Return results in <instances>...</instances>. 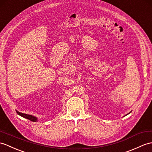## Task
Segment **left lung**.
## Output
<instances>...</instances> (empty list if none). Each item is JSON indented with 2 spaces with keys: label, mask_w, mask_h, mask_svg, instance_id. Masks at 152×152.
<instances>
[{
  "label": "left lung",
  "mask_w": 152,
  "mask_h": 152,
  "mask_svg": "<svg viewBox=\"0 0 152 152\" xmlns=\"http://www.w3.org/2000/svg\"><path fill=\"white\" fill-rule=\"evenodd\" d=\"M130 113H131V112H130Z\"/></svg>",
  "instance_id": "obj_1"
}]
</instances>
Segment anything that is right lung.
Returning a JSON list of instances; mask_svg holds the SVG:
<instances>
[{
    "instance_id": "1",
    "label": "right lung",
    "mask_w": 152,
    "mask_h": 152,
    "mask_svg": "<svg viewBox=\"0 0 152 152\" xmlns=\"http://www.w3.org/2000/svg\"><path fill=\"white\" fill-rule=\"evenodd\" d=\"M17 113L19 115L23 116V117L27 118L28 120H30V121H32V122H36L37 121V118L36 117V116H34L32 115H27V114H24V113H20L18 111L16 110Z\"/></svg>"
}]
</instances>
